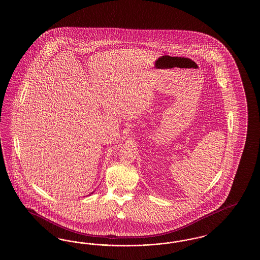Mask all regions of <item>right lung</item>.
Listing matches in <instances>:
<instances>
[{
    "instance_id": "right-lung-1",
    "label": "right lung",
    "mask_w": 260,
    "mask_h": 260,
    "mask_svg": "<svg viewBox=\"0 0 260 260\" xmlns=\"http://www.w3.org/2000/svg\"><path fill=\"white\" fill-rule=\"evenodd\" d=\"M91 194H92V193H91Z\"/></svg>"
}]
</instances>
